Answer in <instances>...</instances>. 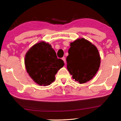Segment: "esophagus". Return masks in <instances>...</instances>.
Wrapping results in <instances>:
<instances>
[{"label": "esophagus", "mask_w": 121, "mask_h": 121, "mask_svg": "<svg viewBox=\"0 0 121 121\" xmlns=\"http://www.w3.org/2000/svg\"><path fill=\"white\" fill-rule=\"evenodd\" d=\"M62 59V60H63V62H64V63H65V62H66V59H65V57H63Z\"/></svg>", "instance_id": "1"}]
</instances>
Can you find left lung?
I'll use <instances>...</instances> for the list:
<instances>
[{
  "mask_svg": "<svg viewBox=\"0 0 121 121\" xmlns=\"http://www.w3.org/2000/svg\"><path fill=\"white\" fill-rule=\"evenodd\" d=\"M67 57V69L73 79L80 84L93 78L100 66L101 58L97 47L84 38L70 43Z\"/></svg>",
  "mask_w": 121,
  "mask_h": 121,
  "instance_id": "obj_1",
  "label": "left lung"
}]
</instances>
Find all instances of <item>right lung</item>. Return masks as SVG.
I'll return each instance as SVG.
<instances>
[{"label":"right lung","mask_w":121,"mask_h":121,"mask_svg":"<svg viewBox=\"0 0 121 121\" xmlns=\"http://www.w3.org/2000/svg\"><path fill=\"white\" fill-rule=\"evenodd\" d=\"M25 65L27 73L36 83L48 86L54 82L56 74L64 64L63 60L57 58L49 43L41 41L26 52Z\"/></svg>","instance_id":"obj_1"}]
</instances>
